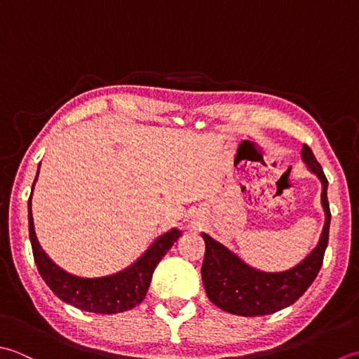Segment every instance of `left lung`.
Listing matches in <instances>:
<instances>
[{
	"mask_svg": "<svg viewBox=\"0 0 359 359\" xmlns=\"http://www.w3.org/2000/svg\"><path fill=\"white\" fill-rule=\"evenodd\" d=\"M302 159L323 182L320 203L325 212V224L319 243L294 268L282 273H265L238 259L228 248L217 240L201 233L206 251L201 266L204 290L218 309L238 316H263L279 311L294 304L309 290L323 266L330 229V204L327 200L328 181L323 167L314 158L311 149L304 144Z\"/></svg>",
	"mask_w": 359,
	"mask_h": 359,
	"instance_id": "8db88e82",
	"label": "left lung"
}]
</instances>
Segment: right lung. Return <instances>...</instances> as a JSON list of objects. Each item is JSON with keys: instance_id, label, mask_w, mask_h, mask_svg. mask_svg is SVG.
I'll return each instance as SVG.
<instances>
[{"instance_id": "add662e5", "label": "right lung", "mask_w": 359, "mask_h": 359, "mask_svg": "<svg viewBox=\"0 0 359 359\" xmlns=\"http://www.w3.org/2000/svg\"><path fill=\"white\" fill-rule=\"evenodd\" d=\"M36 177H39V172H36ZM31 198L32 194L29 196L27 203L29 238H31L34 260L36 268H39V273L58 299H62L63 302L83 311L114 314L131 310L141 304L145 294H147L151 276L156 265L182 233L180 229L175 228L165 232L164 236L158 237L155 243L133 265H130L123 271H119L113 276L96 277V279H85V277H77L63 271L41 250L34 231Z\"/></svg>"}]
</instances>
